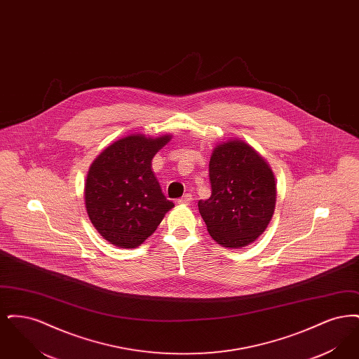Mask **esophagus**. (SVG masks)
Returning <instances> with one entry per match:
<instances>
[{
    "label": "esophagus",
    "instance_id": "34e87169",
    "mask_svg": "<svg viewBox=\"0 0 359 359\" xmlns=\"http://www.w3.org/2000/svg\"><path fill=\"white\" fill-rule=\"evenodd\" d=\"M191 202H192V195L191 194H186L180 199H177V203H180V205H189Z\"/></svg>",
    "mask_w": 359,
    "mask_h": 359
}]
</instances>
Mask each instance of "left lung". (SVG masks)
I'll list each match as a JSON object with an SVG mask.
<instances>
[{"label":"left lung","instance_id":"obj_1","mask_svg":"<svg viewBox=\"0 0 359 359\" xmlns=\"http://www.w3.org/2000/svg\"><path fill=\"white\" fill-rule=\"evenodd\" d=\"M211 196L199 201L210 236L224 248H242L268 227L276 205L273 172L242 141L219 144L210 158Z\"/></svg>","mask_w":359,"mask_h":359}]
</instances>
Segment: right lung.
Wrapping results in <instances>:
<instances>
[{
    "label": "right lung",
    "mask_w": 359,
    "mask_h": 359,
    "mask_svg": "<svg viewBox=\"0 0 359 359\" xmlns=\"http://www.w3.org/2000/svg\"><path fill=\"white\" fill-rule=\"evenodd\" d=\"M168 141L170 136L132 135L107 147L91 164L85 186L87 214L113 245L140 246L173 207L151 170L154 154Z\"/></svg>",
    "instance_id": "right-lung-1"
}]
</instances>
